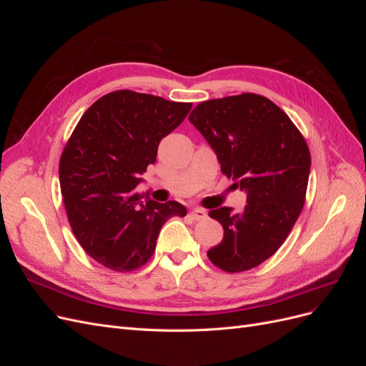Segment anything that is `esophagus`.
Returning <instances> with one entry per match:
<instances>
[{"label": "esophagus", "mask_w": 366, "mask_h": 366, "mask_svg": "<svg viewBox=\"0 0 366 366\" xmlns=\"http://www.w3.org/2000/svg\"><path fill=\"white\" fill-rule=\"evenodd\" d=\"M207 215H206V210L203 209H194L191 212V218L195 219V221H200V219H204Z\"/></svg>", "instance_id": "34e87169"}]
</instances>
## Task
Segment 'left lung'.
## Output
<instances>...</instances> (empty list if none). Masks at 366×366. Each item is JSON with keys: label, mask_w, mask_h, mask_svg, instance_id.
<instances>
[{"label": "left lung", "mask_w": 366, "mask_h": 366, "mask_svg": "<svg viewBox=\"0 0 366 366\" xmlns=\"http://www.w3.org/2000/svg\"><path fill=\"white\" fill-rule=\"evenodd\" d=\"M189 122L217 152L221 172L247 192L242 212L226 206L209 212L224 237L207 258L227 273L250 270L284 244L302 212L312 164L307 142L278 105L254 93L198 104Z\"/></svg>", "instance_id": "1"}]
</instances>
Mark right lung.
<instances>
[{"instance_id": "add662e5", "label": "right lung", "mask_w": 366, "mask_h": 366, "mask_svg": "<svg viewBox=\"0 0 366 366\" xmlns=\"http://www.w3.org/2000/svg\"><path fill=\"white\" fill-rule=\"evenodd\" d=\"M191 108V102L117 90L97 99L77 122L61 154V194L76 239L104 267L140 269L156 250L162 226L186 215L180 203L148 200L136 187L156 162L160 140Z\"/></svg>"}]
</instances>
